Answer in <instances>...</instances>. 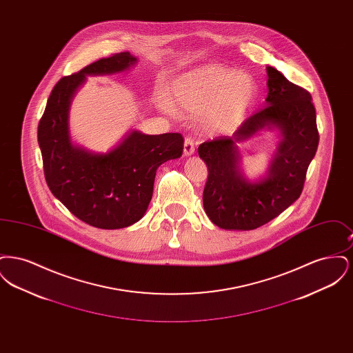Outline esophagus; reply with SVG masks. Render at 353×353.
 Instances as JSON below:
<instances>
[{"mask_svg":"<svg viewBox=\"0 0 353 353\" xmlns=\"http://www.w3.org/2000/svg\"><path fill=\"white\" fill-rule=\"evenodd\" d=\"M194 153V141L192 137L186 136L184 141V154L185 156H190Z\"/></svg>","mask_w":353,"mask_h":353,"instance_id":"1","label":"esophagus"}]
</instances>
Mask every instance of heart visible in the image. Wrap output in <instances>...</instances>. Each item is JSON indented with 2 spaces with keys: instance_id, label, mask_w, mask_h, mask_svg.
I'll list each match as a JSON object with an SVG mask.
<instances>
[{
  "instance_id": "obj_1",
  "label": "heart",
  "mask_w": 353,
  "mask_h": 353,
  "mask_svg": "<svg viewBox=\"0 0 353 353\" xmlns=\"http://www.w3.org/2000/svg\"><path fill=\"white\" fill-rule=\"evenodd\" d=\"M172 95L181 110L190 114L206 111L210 127L230 131L249 114L256 98V85L242 71L213 65L183 77L174 84ZM163 107L170 110L167 101H163Z\"/></svg>"
}]
</instances>
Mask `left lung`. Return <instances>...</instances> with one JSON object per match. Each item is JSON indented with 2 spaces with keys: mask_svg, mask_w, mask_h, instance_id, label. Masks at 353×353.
I'll return each mask as SVG.
<instances>
[{
  "mask_svg": "<svg viewBox=\"0 0 353 353\" xmlns=\"http://www.w3.org/2000/svg\"><path fill=\"white\" fill-rule=\"evenodd\" d=\"M268 105L246 119L232 136H219L199 147L209 169L203 208L222 229L252 230L278 217L302 194L307 169L318 150L319 132L311 94L274 68H268ZM271 126L283 131L284 140L270 176L252 185L237 172L234 141Z\"/></svg>",
  "mask_w": 353,
  "mask_h": 353,
  "instance_id": "1",
  "label": "left lung"
}]
</instances>
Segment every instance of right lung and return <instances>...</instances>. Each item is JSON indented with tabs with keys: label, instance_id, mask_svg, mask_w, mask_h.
Wrapping results in <instances>:
<instances>
[{
	"label": "right lung",
	"instance_id": "right-lung-1",
	"mask_svg": "<svg viewBox=\"0 0 353 353\" xmlns=\"http://www.w3.org/2000/svg\"><path fill=\"white\" fill-rule=\"evenodd\" d=\"M136 62L128 51L112 54L61 78L38 124V143L51 193L85 223L121 229L141 219L150 205L157 168L183 154L181 134L134 131L107 154H92L71 144L68 114L74 91L85 75L114 74Z\"/></svg>",
	"mask_w": 353,
	"mask_h": 353
}]
</instances>
